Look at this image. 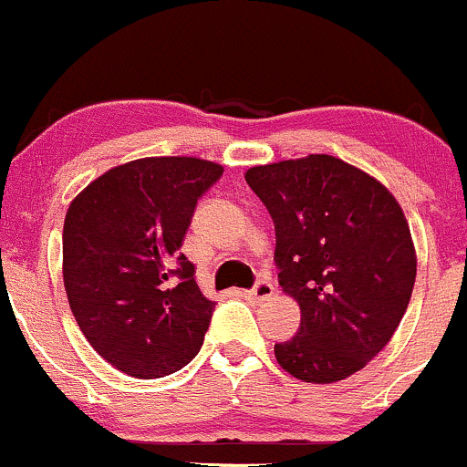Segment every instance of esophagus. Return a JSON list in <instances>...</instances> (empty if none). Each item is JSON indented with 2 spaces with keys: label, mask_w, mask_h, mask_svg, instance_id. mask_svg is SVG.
Returning a JSON list of instances; mask_svg holds the SVG:
<instances>
[{
  "label": "esophagus",
  "mask_w": 467,
  "mask_h": 467,
  "mask_svg": "<svg viewBox=\"0 0 467 467\" xmlns=\"http://www.w3.org/2000/svg\"><path fill=\"white\" fill-rule=\"evenodd\" d=\"M274 292H275L274 285L269 283V280L263 278V280H258V283H255L254 289H247V292H243V296H244V298L254 300V303H260V300L272 298Z\"/></svg>",
  "instance_id": "esophagus-1"
}]
</instances>
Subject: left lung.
Here are the masks:
<instances>
[{
  "label": "left lung",
  "mask_w": 467,
  "mask_h": 467,
  "mask_svg": "<svg viewBox=\"0 0 467 467\" xmlns=\"http://www.w3.org/2000/svg\"><path fill=\"white\" fill-rule=\"evenodd\" d=\"M275 227L274 260L300 305L298 334L275 360L305 383H336L389 343L412 296L416 252L408 220L379 180L334 155L244 173Z\"/></svg>",
  "instance_id": "obj_1"
}]
</instances>
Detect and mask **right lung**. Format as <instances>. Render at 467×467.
Segmentation results:
<instances>
[{
  "label": "right lung",
  "mask_w": 467,
  "mask_h": 467,
  "mask_svg": "<svg viewBox=\"0 0 467 467\" xmlns=\"http://www.w3.org/2000/svg\"><path fill=\"white\" fill-rule=\"evenodd\" d=\"M223 171L200 158H140L109 169L68 207V305L91 348L119 372L162 379L202 348L215 303L180 247L195 204Z\"/></svg>",
  "instance_id": "obj_1"
}]
</instances>
